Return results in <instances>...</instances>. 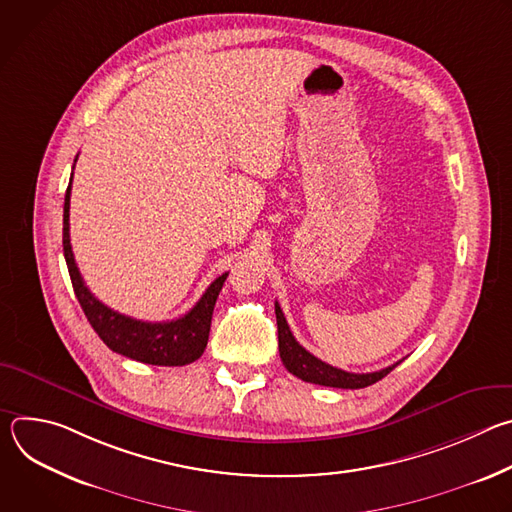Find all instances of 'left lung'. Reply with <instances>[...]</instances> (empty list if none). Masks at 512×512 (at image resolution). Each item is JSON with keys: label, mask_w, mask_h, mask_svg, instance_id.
I'll return each mask as SVG.
<instances>
[{"label": "left lung", "mask_w": 512, "mask_h": 512, "mask_svg": "<svg viewBox=\"0 0 512 512\" xmlns=\"http://www.w3.org/2000/svg\"><path fill=\"white\" fill-rule=\"evenodd\" d=\"M275 318H277V338H279L281 362L285 364V369L291 375H296L298 379H302L306 383H314V385H322V387H336V389H364V387L381 381L383 377H387L401 362L399 360V362L391 364V367L375 371V373H360V375L346 373L342 369L330 367V364H326L320 358H316L314 354H310L294 338L277 302H275Z\"/></svg>", "instance_id": "obj_1"}]
</instances>
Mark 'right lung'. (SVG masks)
Masks as SVG:
<instances>
[{
    "mask_svg": "<svg viewBox=\"0 0 512 512\" xmlns=\"http://www.w3.org/2000/svg\"><path fill=\"white\" fill-rule=\"evenodd\" d=\"M72 170H75V166H72ZM70 184H72V176L64 196L62 249H64V259H66L72 287H75V296L93 330L113 352L123 354L137 362L158 364V367H184V364H190L196 358H200L208 342L210 320H212V310L218 298V291L223 289V283L229 273L218 275L188 314L170 322H141L107 308L91 294L89 287L85 285L81 271L75 263V255H72L70 233H68Z\"/></svg>",
    "mask_w": 512,
    "mask_h": 512,
    "instance_id": "add662e5",
    "label": "right lung"
}]
</instances>
